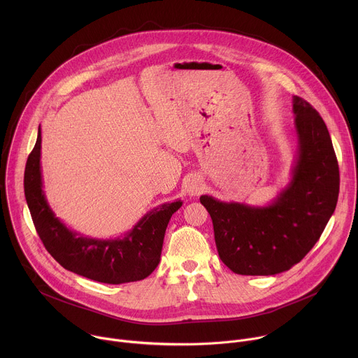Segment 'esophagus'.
<instances>
[{"mask_svg":"<svg viewBox=\"0 0 358 358\" xmlns=\"http://www.w3.org/2000/svg\"><path fill=\"white\" fill-rule=\"evenodd\" d=\"M202 191H203V181H202V178H199V177H196V176L191 177L189 181H188V184H187V192H188V195H189V196H196V195H199Z\"/></svg>","mask_w":358,"mask_h":358,"instance_id":"34e87169","label":"esophagus"}]
</instances>
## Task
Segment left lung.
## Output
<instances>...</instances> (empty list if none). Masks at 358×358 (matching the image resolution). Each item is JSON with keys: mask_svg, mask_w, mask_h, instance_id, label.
Returning a JSON list of instances; mask_svg holds the SVG:
<instances>
[{"mask_svg": "<svg viewBox=\"0 0 358 358\" xmlns=\"http://www.w3.org/2000/svg\"><path fill=\"white\" fill-rule=\"evenodd\" d=\"M297 148L285 188L266 206L201 195L221 261L238 275L269 276L299 264L319 241L338 198V164L316 109L292 97Z\"/></svg>", "mask_w": 358, "mask_h": 358, "instance_id": "8db88e82", "label": "left lung"}]
</instances>
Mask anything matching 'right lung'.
I'll list each match as a JSON object with an SVG mask.
<instances>
[{"mask_svg":"<svg viewBox=\"0 0 358 358\" xmlns=\"http://www.w3.org/2000/svg\"><path fill=\"white\" fill-rule=\"evenodd\" d=\"M41 124L27 162L24 189L28 208L46 250L65 269L83 278L120 285L147 278L160 264L164 234L181 199L152 208L117 238H92L71 229L49 207L41 167Z\"/></svg>","mask_w":358,"mask_h":358,"instance_id":"right-lung-1","label":"right lung"}]
</instances>
